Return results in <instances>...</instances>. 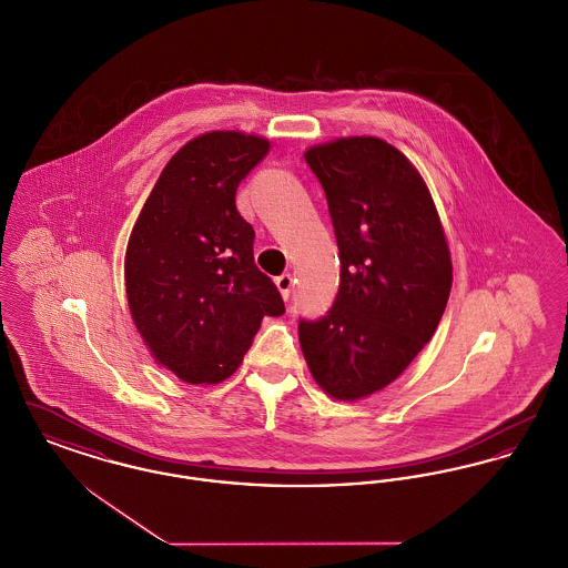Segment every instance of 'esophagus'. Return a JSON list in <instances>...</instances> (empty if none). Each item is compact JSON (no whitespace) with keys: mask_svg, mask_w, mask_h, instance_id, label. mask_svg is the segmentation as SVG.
<instances>
[{"mask_svg":"<svg viewBox=\"0 0 568 568\" xmlns=\"http://www.w3.org/2000/svg\"><path fill=\"white\" fill-rule=\"evenodd\" d=\"M274 283H276V287H278L281 296L287 300V297H290V294H292V287H294V276H292L290 272H285V274L276 276V278H274Z\"/></svg>","mask_w":568,"mask_h":568,"instance_id":"obj_1","label":"esophagus"}]
</instances>
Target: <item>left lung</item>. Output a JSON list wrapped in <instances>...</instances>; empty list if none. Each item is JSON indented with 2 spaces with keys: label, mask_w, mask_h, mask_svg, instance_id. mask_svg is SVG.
<instances>
[{
  "label": "left lung",
  "mask_w": 568,
  "mask_h": 568,
  "mask_svg": "<svg viewBox=\"0 0 568 568\" xmlns=\"http://www.w3.org/2000/svg\"><path fill=\"white\" fill-rule=\"evenodd\" d=\"M332 216L338 294L300 320V347L327 396L359 400L405 373L433 338L452 292V255L433 195L405 155L373 135L311 146Z\"/></svg>",
  "instance_id": "obj_1"
}]
</instances>
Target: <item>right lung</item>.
I'll list each match as a JSON object with an SVG mask.
<instances>
[{"instance_id": "add662e5", "label": "right lung", "mask_w": 568, "mask_h": 568, "mask_svg": "<svg viewBox=\"0 0 568 568\" xmlns=\"http://www.w3.org/2000/svg\"><path fill=\"white\" fill-rule=\"evenodd\" d=\"M268 151L262 135L193 138L165 163L128 243L134 325L151 355L193 385L234 375L262 320L285 313L236 209L241 181Z\"/></svg>"}]
</instances>
